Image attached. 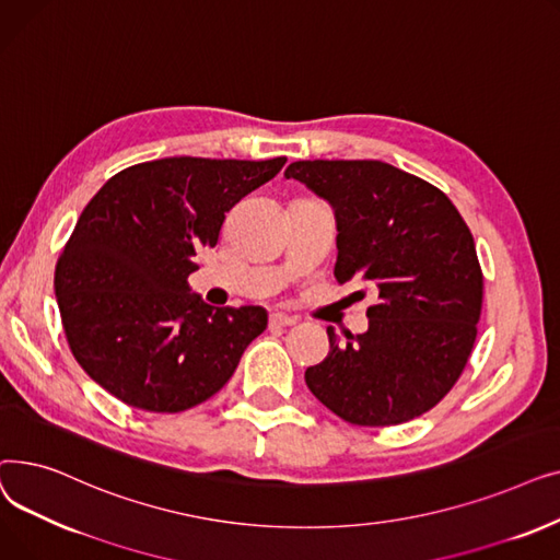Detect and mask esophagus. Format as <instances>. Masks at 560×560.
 Instances as JSON below:
<instances>
[{"mask_svg": "<svg viewBox=\"0 0 560 560\" xmlns=\"http://www.w3.org/2000/svg\"><path fill=\"white\" fill-rule=\"evenodd\" d=\"M295 322H298V317L285 315L281 311L270 313V327H292V325H295Z\"/></svg>", "mask_w": 560, "mask_h": 560, "instance_id": "esophagus-1", "label": "esophagus"}]
</instances>
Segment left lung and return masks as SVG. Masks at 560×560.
Wrapping results in <instances>:
<instances>
[{
	"mask_svg": "<svg viewBox=\"0 0 560 560\" xmlns=\"http://www.w3.org/2000/svg\"><path fill=\"white\" fill-rule=\"evenodd\" d=\"M285 179L331 206L336 281L376 295L368 331L340 340L327 327L329 357L306 370V386L351 424L427 413L460 376L481 315L483 277L456 206L384 161H295Z\"/></svg>",
	"mask_w": 560,
	"mask_h": 560,
	"instance_id": "1",
	"label": "left lung"
}]
</instances>
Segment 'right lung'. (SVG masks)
Wrapping results in <instances>:
<instances>
[{"mask_svg":"<svg viewBox=\"0 0 560 560\" xmlns=\"http://www.w3.org/2000/svg\"><path fill=\"white\" fill-rule=\"evenodd\" d=\"M283 163L172 156L102 186L54 279L70 349L95 384L152 413H179L226 384L268 311L209 306L188 277L226 213Z\"/></svg>","mask_w":560,"mask_h":560,"instance_id":"obj_1","label":"right lung"}]
</instances>
